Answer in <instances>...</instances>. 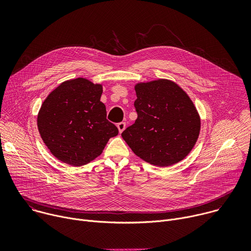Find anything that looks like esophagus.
Here are the masks:
<instances>
[{"mask_svg":"<svg viewBox=\"0 0 251 251\" xmlns=\"http://www.w3.org/2000/svg\"><path fill=\"white\" fill-rule=\"evenodd\" d=\"M117 127H118L119 132L122 133L125 130V128H126V123L125 122H120V123L117 124Z\"/></svg>","mask_w":251,"mask_h":251,"instance_id":"1","label":"esophagus"}]
</instances>
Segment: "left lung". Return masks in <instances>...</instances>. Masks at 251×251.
Listing matches in <instances>:
<instances>
[{"mask_svg": "<svg viewBox=\"0 0 251 251\" xmlns=\"http://www.w3.org/2000/svg\"><path fill=\"white\" fill-rule=\"evenodd\" d=\"M134 106L138 117L121 134L141 159L168 167L182 161L198 140L201 119L188 94L175 82L138 83Z\"/></svg>", "mask_w": 251, "mask_h": 251, "instance_id": "left-lung-1", "label": "left lung"}]
</instances>
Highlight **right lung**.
I'll list each match as a JSON object with an SVG mask.
<instances>
[{
  "instance_id": "add662e5",
  "label": "right lung",
  "mask_w": 251,
  "mask_h": 251,
  "mask_svg": "<svg viewBox=\"0 0 251 251\" xmlns=\"http://www.w3.org/2000/svg\"><path fill=\"white\" fill-rule=\"evenodd\" d=\"M101 84L79 77L62 82L44 101L38 115L39 132L59 161L86 165L118 135L117 127L106 119Z\"/></svg>"
}]
</instances>
